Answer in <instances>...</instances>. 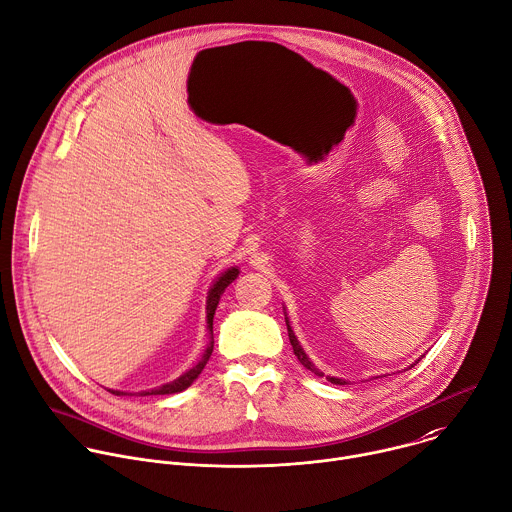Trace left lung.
I'll use <instances>...</instances> for the list:
<instances>
[{
	"instance_id": "8db88e82",
	"label": "left lung",
	"mask_w": 512,
	"mask_h": 512,
	"mask_svg": "<svg viewBox=\"0 0 512 512\" xmlns=\"http://www.w3.org/2000/svg\"><path fill=\"white\" fill-rule=\"evenodd\" d=\"M286 326H288V338H290V344H292V350H294V354H296V358L300 360V364L304 366V368H308L310 372H314L316 376H324L312 362H310V358L306 356V352H304V348L300 346V342H298V338L294 336V330H292V326H290V322H288V316H286ZM414 366V364H412ZM326 380L328 382H332V384H348V380H344V378H336V376H326Z\"/></svg>"
}]
</instances>
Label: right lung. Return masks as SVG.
<instances>
[{
  "label": "right lung",
  "instance_id": "1",
  "mask_svg": "<svg viewBox=\"0 0 512 512\" xmlns=\"http://www.w3.org/2000/svg\"><path fill=\"white\" fill-rule=\"evenodd\" d=\"M238 274H240V270H238L236 266L228 268L226 272H222V274L216 278V282L212 284V288H210V292H208V298H206V324H208V332H210V344L206 346L202 358H200L190 370H186L182 376H178L176 380H172V382H168V384H162V386H158V388H152V390H142V392H138L140 396H150V394H176V392L186 390V388L200 376V372H202L204 366L208 364V360H210V356H212V350H214V332H212V328H214V314H216L220 296H222L224 290L238 278ZM110 392L116 394V396L132 394V392H122V390H110Z\"/></svg>",
  "mask_w": 512,
  "mask_h": 512
}]
</instances>
